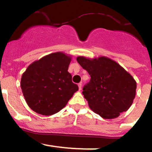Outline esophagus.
Segmentation results:
<instances>
[{"label": "esophagus", "mask_w": 152, "mask_h": 152, "mask_svg": "<svg viewBox=\"0 0 152 152\" xmlns=\"http://www.w3.org/2000/svg\"><path fill=\"white\" fill-rule=\"evenodd\" d=\"M78 87H79L80 90H81V88H82V83H78Z\"/></svg>", "instance_id": "obj_1"}]
</instances>
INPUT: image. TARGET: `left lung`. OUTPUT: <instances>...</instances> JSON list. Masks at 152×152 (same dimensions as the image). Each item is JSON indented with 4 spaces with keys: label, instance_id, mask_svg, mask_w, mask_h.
Wrapping results in <instances>:
<instances>
[{
    "label": "left lung",
    "instance_id": "8db88e82",
    "mask_svg": "<svg viewBox=\"0 0 152 152\" xmlns=\"http://www.w3.org/2000/svg\"><path fill=\"white\" fill-rule=\"evenodd\" d=\"M77 61L91 76L83 94L94 112L104 119H112L130 107L137 85L122 66L104 56L93 59L79 56Z\"/></svg>",
    "mask_w": 152,
    "mask_h": 152
}]
</instances>
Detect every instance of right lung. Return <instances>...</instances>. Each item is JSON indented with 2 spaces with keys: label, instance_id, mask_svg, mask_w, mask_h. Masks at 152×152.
<instances>
[{
  "label": "right lung",
  "instance_id": "obj_1",
  "mask_svg": "<svg viewBox=\"0 0 152 152\" xmlns=\"http://www.w3.org/2000/svg\"><path fill=\"white\" fill-rule=\"evenodd\" d=\"M71 57L62 52L33 62L22 75V91L28 105L39 114L51 115L65 107L78 90L68 72Z\"/></svg>",
  "mask_w": 152,
  "mask_h": 152
}]
</instances>
